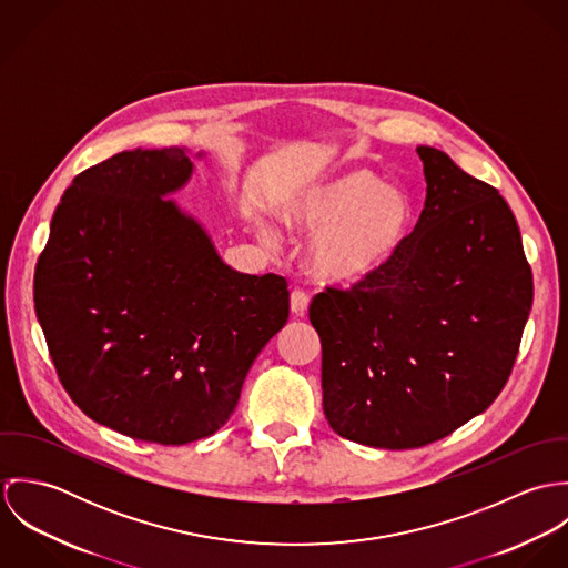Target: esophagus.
<instances>
[{
    "label": "esophagus",
    "instance_id": "1",
    "mask_svg": "<svg viewBox=\"0 0 568 568\" xmlns=\"http://www.w3.org/2000/svg\"><path fill=\"white\" fill-rule=\"evenodd\" d=\"M308 304H311V297H308L306 291L295 288V291L291 293V313H293L295 317H304L306 311H308Z\"/></svg>",
    "mask_w": 568,
    "mask_h": 568
}]
</instances>
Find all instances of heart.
<instances>
[{
    "mask_svg": "<svg viewBox=\"0 0 568 568\" xmlns=\"http://www.w3.org/2000/svg\"><path fill=\"white\" fill-rule=\"evenodd\" d=\"M284 223L317 234L311 266L332 284H361L385 273L405 251L415 210L403 187L381 183L372 170H347L297 194Z\"/></svg>",
    "mask_w": 568,
    "mask_h": 568,
    "instance_id": "obj_1",
    "label": "heart"
}]
</instances>
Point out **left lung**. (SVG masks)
<instances>
[{
  "label": "left lung",
  "instance_id": "left-lung-1",
  "mask_svg": "<svg viewBox=\"0 0 568 568\" xmlns=\"http://www.w3.org/2000/svg\"><path fill=\"white\" fill-rule=\"evenodd\" d=\"M426 201L400 257L311 302L324 413L345 439L389 450L437 442L503 392L534 275L516 219L486 181L417 146Z\"/></svg>",
  "mask_w": 568,
  "mask_h": 568
}]
</instances>
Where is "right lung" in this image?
<instances>
[{
  "label": "right lung",
  "mask_w": 568,
  "mask_h": 568,
  "mask_svg": "<svg viewBox=\"0 0 568 568\" xmlns=\"http://www.w3.org/2000/svg\"><path fill=\"white\" fill-rule=\"evenodd\" d=\"M190 172L176 146L82 170L34 268L37 320L68 396L98 424L163 446L216 433L288 322L284 277L230 268L163 201Z\"/></svg>",
  "instance_id": "add662e5"
}]
</instances>
